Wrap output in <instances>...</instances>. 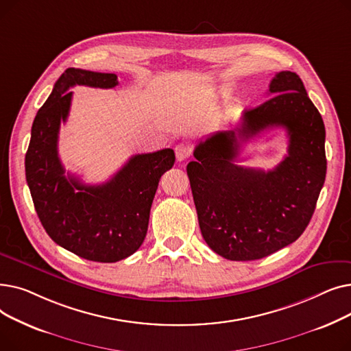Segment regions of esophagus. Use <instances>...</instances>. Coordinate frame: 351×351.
I'll list each match as a JSON object with an SVG mask.
<instances>
[{
  "mask_svg": "<svg viewBox=\"0 0 351 351\" xmlns=\"http://www.w3.org/2000/svg\"><path fill=\"white\" fill-rule=\"evenodd\" d=\"M191 154H192V147H191L189 145H186V143H179V145H176V147H175V155H176V159H178L179 162L186 160V159L191 156Z\"/></svg>",
  "mask_w": 351,
  "mask_h": 351,
  "instance_id": "obj_1",
  "label": "esophagus"
}]
</instances>
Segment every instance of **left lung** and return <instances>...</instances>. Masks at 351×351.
I'll use <instances>...</instances> for the list:
<instances>
[{"label":"left lung","mask_w":351,"mask_h":351,"mask_svg":"<svg viewBox=\"0 0 351 351\" xmlns=\"http://www.w3.org/2000/svg\"><path fill=\"white\" fill-rule=\"evenodd\" d=\"M271 97L246 109L234 131L200 141L186 171L202 236L225 259L266 257L298 241L326 179V129L296 72L276 73ZM288 131V156L271 171L234 163L241 141L271 127Z\"/></svg>","instance_id":"8db88e82"}]
</instances>
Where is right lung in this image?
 <instances>
[{
    "mask_svg": "<svg viewBox=\"0 0 351 351\" xmlns=\"http://www.w3.org/2000/svg\"><path fill=\"white\" fill-rule=\"evenodd\" d=\"M75 85L109 89L115 73L68 68L32 123L25 176L34 206L52 241L86 261L114 263L135 253L146 236L160 176L175 163L162 149L129 159L102 185L65 175L58 156L60 126L66 121Z\"/></svg>",
    "mask_w": 351,
    "mask_h": 351,
    "instance_id": "1",
    "label": "right lung"
}]
</instances>
